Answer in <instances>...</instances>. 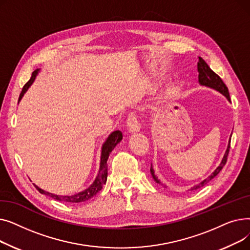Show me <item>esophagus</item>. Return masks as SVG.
I'll return each mask as SVG.
<instances>
[{"label": "esophagus", "mask_w": 250, "mask_h": 250, "mask_svg": "<svg viewBox=\"0 0 250 250\" xmlns=\"http://www.w3.org/2000/svg\"><path fill=\"white\" fill-rule=\"evenodd\" d=\"M126 126H127V130L129 134H135V133H138L140 130L141 125L138 121V117L135 113H130L128 115L127 121H126Z\"/></svg>", "instance_id": "34e87169"}]
</instances>
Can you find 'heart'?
Returning <instances> with one entry per match:
<instances>
[{"mask_svg":"<svg viewBox=\"0 0 250 250\" xmlns=\"http://www.w3.org/2000/svg\"><path fill=\"white\" fill-rule=\"evenodd\" d=\"M175 94H176V90H175V89H173V88L169 89V90H168V92H167V95H168L169 97H173Z\"/></svg>","mask_w":250,"mask_h":250,"instance_id":"1","label":"heart"}]
</instances>
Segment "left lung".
<instances>
[{"instance_id": "obj_1", "label": "left lung", "mask_w": 250, "mask_h": 250, "mask_svg": "<svg viewBox=\"0 0 250 250\" xmlns=\"http://www.w3.org/2000/svg\"><path fill=\"white\" fill-rule=\"evenodd\" d=\"M198 72H199V82L202 86H207V87H209V88H213L215 90H217L218 92H220L221 94L224 95L229 101H230V95H229V91H228V88L227 86L225 85V83L222 81V79L211 69L208 67V64L201 58L199 57V62H198ZM232 136V135H231ZM230 142H231V137H230V140H229V144H228V147H227V150L224 154V157H223V159L220 163V165L217 167V169L215 170V171L209 175L208 178H206L205 180H203L201 183H199V185H196L194 187H192L190 188V190H195L198 188H203L204 186H206L207 183H208L209 181H211L215 176H217L219 174V172L222 170V168L225 166L226 162H227V157H228V154H229V150H230ZM151 174L154 178V180L159 183V185H162L161 181L158 179V177H157L154 173V169L152 168V165H151ZM163 186V185H162Z\"/></svg>"}]
</instances>
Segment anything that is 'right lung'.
<instances>
[{
  "label": "right lung",
  "mask_w": 250,
  "mask_h": 250,
  "mask_svg": "<svg viewBox=\"0 0 250 250\" xmlns=\"http://www.w3.org/2000/svg\"><path fill=\"white\" fill-rule=\"evenodd\" d=\"M38 72H39L38 69L35 70L31 75L30 80L24 85V87L21 91V93H20V96H19V101L23 97L25 92L27 91V89L33 83L34 79H35L36 75L38 74ZM122 140H123V134H122L121 130H115V132L111 133L109 135V137L107 138V140L105 141V143L102 145V150H101V161H100L99 173H98L96 179L94 180V182L92 183V185L87 189H85L81 192H79V193L73 194V195H57V194L50 193V192H47V191H45L42 188H39L38 187H36L34 185L36 189L41 193L48 195V196H50V198L55 199L57 201H60V202H62V203L78 204V203L86 202V201L92 199L94 195H96L97 192H99L102 189V187L105 185V182H106V179H107V160H108L109 154L111 153V151L114 149V147Z\"/></svg>",
  "instance_id": "1"
}]
</instances>
